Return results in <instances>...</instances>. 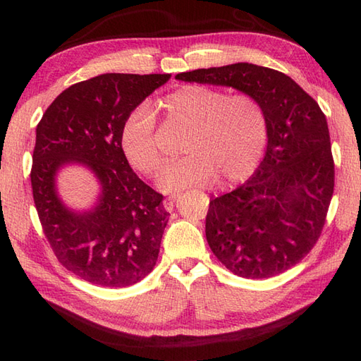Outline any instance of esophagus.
Wrapping results in <instances>:
<instances>
[{
	"label": "esophagus",
	"instance_id": "34e87169",
	"mask_svg": "<svg viewBox=\"0 0 361 361\" xmlns=\"http://www.w3.org/2000/svg\"><path fill=\"white\" fill-rule=\"evenodd\" d=\"M176 200H178V195H172V197H169V198H166L164 200V209L166 211H173V208H175V203H176Z\"/></svg>",
	"mask_w": 361,
	"mask_h": 361
}]
</instances>
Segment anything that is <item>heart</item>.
I'll return each mask as SVG.
<instances>
[{
    "mask_svg": "<svg viewBox=\"0 0 361 361\" xmlns=\"http://www.w3.org/2000/svg\"><path fill=\"white\" fill-rule=\"evenodd\" d=\"M172 118L192 126L186 140L188 157L167 163L158 175L166 192L190 186H206L219 176L224 185L242 181L255 172L264 155L268 122L257 99L229 94L208 85H186L164 97ZM157 118L147 104L128 113L121 128L119 145L127 163L144 175H153L161 164Z\"/></svg>",
    "mask_w": 361,
    "mask_h": 361,
    "instance_id": "obj_1",
    "label": "heart"
}]
</instances>
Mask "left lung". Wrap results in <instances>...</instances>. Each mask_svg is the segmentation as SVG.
Masks as SVG:
<instances>
[{
    "label": "left lung",
    "mask_w": 361,
    "mask_h": 361,
    "mask_svg": "<svg viewBox=\"0 0 361 361\" xmlns=\"http://www.w3.org/2000/svg\"><path fill=\"white\" fill-rule=\"evenodd\" d=\"M185 82L233 87L267 114L262 163L233 192L212 198L206 240L219 262L247 279L287 271L315 247L335 186L324 113L288 75L252 63L176 74Z\"/></svg>",
    "instance_id": "1"
}]
</instances>
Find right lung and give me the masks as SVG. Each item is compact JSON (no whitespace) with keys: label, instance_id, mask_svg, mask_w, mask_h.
<instances>
[{"label":"right lung","instance_id":"right-lung-1","mask_svg":"<svg viewBox=\"0 0 361 361\" xmlns=\"http://www.w3.org/2000/svg\"><path fill=\"white\" fill-rule=\"evenodd\" d=\"M169 79L109 73L74 83L37 126L30 185L42 229L59 262L94 286L130 287L158 260L171 214L127 163L119 135L128 113ZM68 162L88 165L102 183L93 212L75 214L59 202L53 178Z\"/></svg>","mask_w":361,"mask_h":361}]
</instances>
